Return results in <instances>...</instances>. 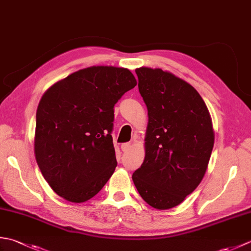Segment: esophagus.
Listing matches in <instances>:
<instances>
[{"label":"esophagus","instance_id":"1","mask_svg":"<svg viewBox=\"0 0 251 251\" xmlns=\"http://www.w3.org/2000/svg\"><path fill=\"white\" fill-rule=\"evenodd\" d=\"M121 149H122V151L123 152H127L130 149V143H123V145L121 146Z\"/></svg>","mask_w":251,"mask_h":251}]
</instances>
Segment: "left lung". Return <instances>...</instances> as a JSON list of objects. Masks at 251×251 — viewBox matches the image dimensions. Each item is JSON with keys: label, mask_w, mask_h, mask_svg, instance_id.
I'll return each mask as SVG.
<instances>
[{"label": "left lung", "mask_w": 251, "mask_h": 251, "mask_svg": "<svg viewBox=\"0 0 251 251\" xmlns=\"http://www.w3.org/2000/svg\"><path fill=\"white\" fill-rule=\"evenodd\" d=\"M148 109L146 156L132 174L140 196L156 209L178 206L206 173L215 134L197 90L162 69H136Z\"/></svg>", "instance_id": "8db88e82"}]
</instances>
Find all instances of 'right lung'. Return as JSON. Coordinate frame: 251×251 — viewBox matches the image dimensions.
I'll list each match as a JSON object with an SVG mask.
<instances>
[{
    "instance_id": "right-lung-1",
    "label": "right lung",
    "mask_w": 251,
    "mask_h": 251,
    "mask_svg": "<svg viewBox=\"0 0 251 251\" xmlns=\"http://www.w3.org/2000/svg\"><path fill=\"white\" fill-rule=\"evenodd\" d=\"M136 85L128 69L89 67L57 82L41 98L35 159L47 183L62 199L86 201L113 175L114 105Z\"/></svg>"
}]
</instances>
